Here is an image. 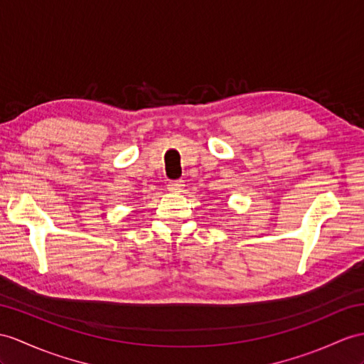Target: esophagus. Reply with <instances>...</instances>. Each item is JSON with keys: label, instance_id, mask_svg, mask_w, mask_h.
<instances>
[{"label": "esophagus", "instance_id": "34e87169", "mask_svg": "<svg viewBox=\"0 0 364 364\" xmlns=\"http://www.w3.org/2000/svg\"><path fill=\"white\" fill-rule=\"evenodd\" d=\"M166 187H168V191H171V193H181V191L183 190L185 185H183L182 181H170V182H168Z\"/></svg>", "mask_w": 364, "mask_h": 364}]
</instances>
